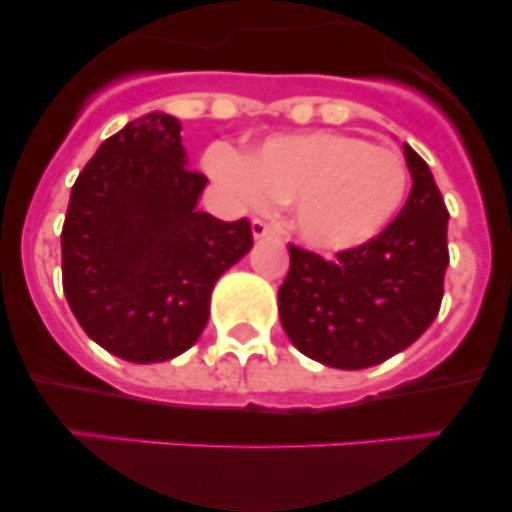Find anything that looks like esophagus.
Returning a JSON list of instances; mask_svg holds the SVG:
<instances>
[{
  "instance_id": "34e87169",
  "label": "esophagus",
  "mask_w": 512,
  "mask_h": 512,
  "mask_svg": "<svg viewBox=\"0 0 512 512\" xmlns=\"http://www.w3.org/2000/svg\"><path fill=\"white\" fill-rule=\"evenodd\" d=\"M251 233H253V238H264V236H269V233H274V226H271V223H266L264 218H253Z\"/></svg>"
}]
</instances>
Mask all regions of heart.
Instances as JSON below:
<instances>
[{
	"mask_svg": "<svg viewBox=\"0 0 512 512\" xmlns=\"http://www.w3.org/2000/svg\"><path fill=\"white\" fill-rule=\"evenodd\" d=\"M208 173L253 206L291 203L296 236L326 253L377 236L407 191L397 150L329 130L274 135L248 155L213 150Z\"/></svg>",
	"mask_w": 512,
	"mask_h": 512,
	"instance_id": "1",
	"label": "heart"
}]
</instances>
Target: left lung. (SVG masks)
Returning a JSON list of instances; mask_svg holds the SVG:
<instances>
[{
    "label": "left lung",
    "mask_w": 512,
    "mask_h": 512,
    "mask_svg": "<svg viewBox=\"0 0 512 512\" xmlns=\"http://www.w3.org/2000/svg\"><path fill=\"white\" fill-rule=\"evenodd\" d=\"M405 158L410 198L382 233L334 261L289 246L281 326L301 354L326 367L382 364L420 339L440 311L450 213L425 160L410 145Z\"/></svg>",
    "instance_id": "left-lung-1"
}]
</instances>
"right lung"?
Here are the masks:
<instances>
[{"label":"right lung","instance_id":"1","mask_svg":"<svg viewBox=\"0 0 512 512\" xmlns=\"http://www.w3.org/2000/svg\"><path fill=\"white\" fill-rule=\"evenodd\" d=\"M208 178L186 165L180 123L150 113L97 148L62 226V289L87 337L135 364L198 342L218 276L253 246L248 218L198 211Z\"/></svg>","mask_w":512,"mask_h":512}]
</instances>
